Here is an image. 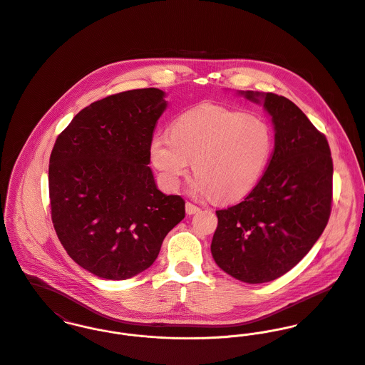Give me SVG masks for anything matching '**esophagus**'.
Listing matches in <instances>:
<instances>
[{
  "label": "esophagus",
  "mask_w": 365,
  "mask_h": 365,
  "mask_svg": "<svg viewBox=\"0 0 365 365\" xmlns=\"http://www.w3.org/2000/svg\"><path fill=\"white\" fill-rule=\"evenodd\" d=\"M199 211H200L199 205H196L193 202H186V212H187V215H193V214H196Z\"/></svg>",
  "instance_id": "1"
}]
</instances>
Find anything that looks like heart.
Masks as SVG:
<instances>
[{
  "mask_svg": "<svg viewBox=\"0 0 365 365\" xmlns=\"http://www.w3.org/2000/svg\"><path fill=\"white\" fill-rule=\"evenodd\" d=\"M274 150L267 120L217 105L180 115L170 134L151 138L150 155L163 185L176 189L193 163L196 193L218 202H237L260 180Z\"/></svg>",
  "mask_w": 365,
  "mask_h": 365,
  "instance_id": "b5f03b06",
  "label": "heart"
}]
</instances>
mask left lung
Masks as SVG:
<instances>
[{
    "label": "left lung",
    "mask_w": 365,
    "mask_h": 365,
    "mask_svg": "<svg viewBox=\"0 0 365 365\" xmlns=\"http://www.w3.org/2000/svg\"><path fill=\"white\" fill-rule=\"evenodd\" d=\"M263 103L274 125V151L243 202L218 210L211 255L225 273L267 283L291 270L319 240L330 217L333 163L327 140L289 99L241 92Z\"/></svg>",
    "instance_id": "left-lung-1"
}]
</instances>
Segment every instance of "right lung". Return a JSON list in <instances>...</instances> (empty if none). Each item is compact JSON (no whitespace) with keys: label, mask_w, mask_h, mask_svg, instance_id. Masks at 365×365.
Listing matches in <instances>:
<instances>
[{"label":"right lung","mask_w":365,"mask_h":365,"mask_svg":"<svg viewBox=\"0 0 365 365\" xmlns=\"http://www.w3.org/2000/svg\"><path fill=\"white\" fill-rule=\"evenodd\" d=\"M157 88L125 91L82 109L48 165L56 234L82 269L125 280L148 269L185 218V200L158 190L150 143L168 103Z\"/></svg>","instance_id":"right-lung-1"}]
</instances>
